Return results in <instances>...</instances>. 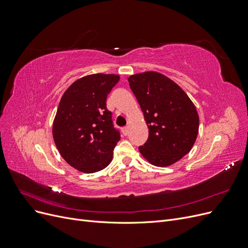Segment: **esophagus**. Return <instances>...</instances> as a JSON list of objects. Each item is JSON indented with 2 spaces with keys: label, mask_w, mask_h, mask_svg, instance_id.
I'll return each instance as SVG.
<instances>
[{
  "label": "esophagus",
  "mask_w": 248,
  "mask_h": 248,
  "mask_svg": "<svg viewBox=\"0 0 248 248\" xmlns=\"http://www.w3.org/2000/svg\"><path fill=\"white\" fill-rule=\"evenodd\" d=\"M128 131H129L128 126H126V127H124V128H122V132H123L124 136H127V134H128Z\"/></svg>",
  "instance_id": "1"
}]
</instances>
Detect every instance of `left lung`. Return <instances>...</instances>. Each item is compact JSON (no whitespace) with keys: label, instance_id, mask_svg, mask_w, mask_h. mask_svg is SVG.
Returning <instances> with one entry per match:
<instances>
[{"label":"left lung","instance_id":"8db88e82","mask_svg":"<svg viewBox=\"0 0 248 248\" xmlns=\"http://www.w3.org/2000/svg\"><path fill=\"white\" fill-rule=\"evenodd\" d=\"M149 128V138L139 147L156 167H169L189 153L199 132V115L187 94L163 74L147 71L128 78Z\"/></svg>","mask_w":248,"mask_h":248}]
</instances>
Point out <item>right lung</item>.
Instances as JSON below:
<instances>
[{
  "instance_id": "1",
  "label": "right lung",
  "mask_w": 248,
  "mask_h": 248,
  "mask_svg": "<svg viewBox=\"0 0 248 248\" xmlns=\"http://www.w3.org/2000/svg\"><path fill=\"white\" fill-rule=\"evenodd\" d=\"M119 79L117 74H90L74 81L59 103L52 137L65 161L79 171H99L112 159L121 137L107 97Z\"/></svg>"
}]
</instances>
